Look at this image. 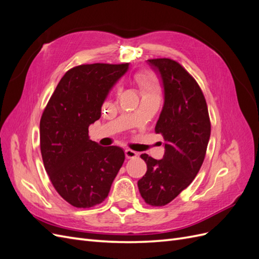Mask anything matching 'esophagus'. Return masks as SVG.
<instances>
[{"instance_id": "esophagus-1", "label": "esophagus", "mask_w": 259, "mask_h": 259, "mask_svg": "<svg viewBox=\"0 0 259 259\" xmlns=\"http://www.w3.org/2000/svg\"><path fill=\"white\" fill-rule=\"evenodd\" d=\"M125 156H126L127 159H135L136 156H138V153L134 150H132V149H126V150H125Z\"/></svg>"}]
</instances>
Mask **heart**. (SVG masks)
Here are the masks:
<instances>
[{"label": "heart", "mask_w": 259, "mask_h": 259, "mask_svg": "<svg viewBox=\"0 0 259 259\" xmlns=\"http://www.w3.org/2000/svg\"><path fill=\"white\" fill-rule=\"evenodd\" d=\"M137 80L140 89H142L145 95H147V94H156L159 92L158 82H156V79L153 74L149 72L140 73L137 75Z\"/></svg>", "instance_id": "b5f03b06"}]
</instances>
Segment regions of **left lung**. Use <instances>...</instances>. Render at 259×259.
I'll return each mask as SVG.
<instances>
[{
	"mask_svg": "<svg viewBox=\"0 0 259 259\" xmlns=\"http://www.w3.org/2000/svg\"><path fill=\"white\" fill-rule=\"evenodd\" d=\"M159 70L164 86V106L155 133L165 140L162 160L140 155L146 164L138 189L147 204L164 206L189 186L204 161L210 121L203 92L194 77L169 58L149 59Z\"/></svg>",
	"mask_w": 259,
	"mask_h": 259,
	"instance_id": "left-lung-1",
	"label": "left lung"
}]
</instances>
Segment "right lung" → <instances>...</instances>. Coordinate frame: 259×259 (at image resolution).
<instances>
[{
  "label": "right lung",
  "mask_w": 259,
  "mask_h": 259,
  "mask_svg": "<svg viewBox=\"0 0 259 259\" xmlns=\"http://www.w3.org/2000/svg\"><path fill=\"white\" fill-rule=\"evenodd\" d=\"M128 64H88L69 69L46 105L40 121V147L55 190L69 204L90 208L105 201L125 159L120 147H101L89 126Z\"/></svg>",
  "instance_id": "add662e5"
}]
</instances>
